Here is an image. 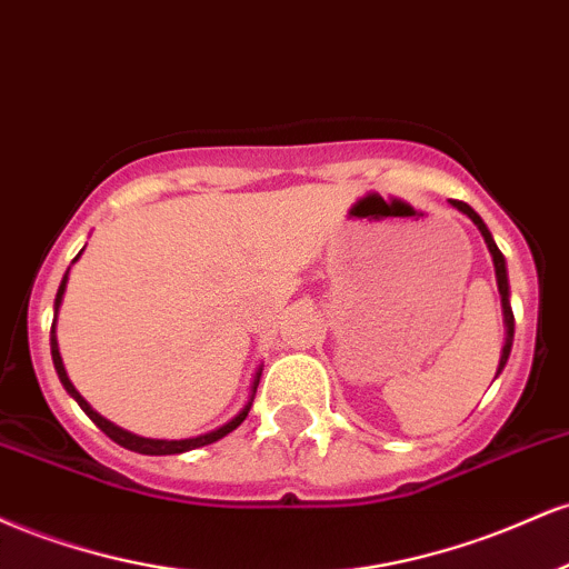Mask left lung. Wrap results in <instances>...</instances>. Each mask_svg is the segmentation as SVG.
I'll use <instances>...</instances> for the list:
<instances>
[{
    "label": "left lung",
    "instance_id": "8db88e82",
    "mask_svg": "<svg viewBox=\"0 0 569 569\" xmlns=\"http://www.w3.org/2000/svg\"><path fill=\"white\" fill-rule=\"evenodd\" d=\"M450 204L456 207V210L463 212V216H469L473 220V226H477V229L482 231V237H485V242H487V250H490L492 263H496V279H498V290H500V303H503V319H506V346H503V353H500V365H498V372H500L506 367V362H509L511 343H513V311H511V303H509V273H506V258H503V252L498 250V244L492 242V233L485 226V220L479 218L469 204L458 202V199H450Z\"/></svg>",
    "mask_w": 569,
    "mask_h": 569
}]
</instances>
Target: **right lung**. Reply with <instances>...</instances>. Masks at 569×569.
Listing matches in <instances>:
<instances>
[{"label": "right lung", "instance_id": "obj_1", "mask_svg": "<svg viewBox=\"0 0 569 569\" xmlns=\"http://www.w3.org/2000/svg\"><path fill=\"white\" fill-rule=\"evenodd\" d=\"M82 256V252H79ZM77 256V258H79ZM77 258L71 260V263H77ZM66 282H69V271L63 273V282H60L58 287V296H56V322H58V309H60V300H63V292H66ZM56 322H52V330H50V351H52V365H56V372L60 378V383H63V389L71 393L73 399H77V405L82 407V410L87 412V418L92 420V423L98 426L100 431L106 433V437L113 439L117 445L127 447V450L132 452H140V456H178V452H189V450H197V447H204V445H212L218 442V439H223L226 433H231L233 429H237L239 423L247 418V412H250L252 407V399H256V391H258V380H260V370L256 372V380H252V389H250V399H247V405L242 407V410L233 416L229 423H223L220 429L216 431H207V433H199V437H191V439H146V437H138V433H130L124 429H119V426H113L111 420H106L103 416H98L96 410H92L90 405L84 402V397L79 393L77 389H73V383L69 380V376H66V367H63V359H60V351H58V338H56Z\"/></svg>", "mask_w": 569, "mask_h": 569}]
</instances>
